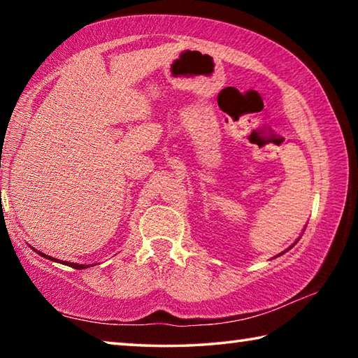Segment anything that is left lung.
<instances>
[{
  "label": "left lung",
  "mask_w": 358,
  "mask_h": 358,
  "mask_svg": "<svg viewBox=\"0 0 358 358\" xmlns=\"http://www.w3.org/2000/svg\"><path fill=\"white\" fill-rule=\"evenodd\" d=\"M299 240H300V237H299V238H296V240H295V241H294V243H292V245H290V246H289V248H287V250H286V251H282V252H280V254H278V256H281V254H284V252H287V251H289V250H292V248H294V246H295V245H296V241H299ZM278 256H275V257H278Z\"/></svg>",
  "instance_id": "obj_1"
}]
</instances>
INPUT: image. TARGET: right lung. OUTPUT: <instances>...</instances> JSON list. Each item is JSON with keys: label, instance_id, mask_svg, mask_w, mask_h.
<instances>
[{"label": "right lung", "instance_id": "1", "mask_svg": "<svg viewBox=\"0 0 358 358\" xmlns=\"http://www.w3.org/2000/svg\"><path fill=\"white\" fill-rule=\"evenodd\" d=\"M36 251V250H34ZM38 254H41L42 257H45V259H48V260H55V262H62V264H64V265H69V266H72V268H77V270H83V268H87V266H90V265H83V264H74V262H63V260H58V259H53V257H50V256H47V254H44V252H41V251H36Z\"/></svg>", "mask_w": 358, "mask_h": 358}]
</instances>
